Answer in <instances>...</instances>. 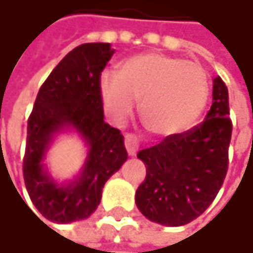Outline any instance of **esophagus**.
<instances>
[{
    "instance_id": "34e87169",
    "label": "esophagus",
    "mask_w": 253,
    "mask_h": 253,
    "mask_svg": "<svg viewBox=\"0 0 253 253\" xmlns=\"http://www.w3.org/2000/svg\"><path fill=\"white\" fill-rule=\"evenodd\" d=\"M125 145H126L128 155H136V152L139 149V139H137V136L133 134V133H127L126 136H125Z\"/></svg>"
}]
</instances>
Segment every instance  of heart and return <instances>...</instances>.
<instances>
[{
    "mask_svg": "<svg viewBox=\"0 0 253 253\" xmlns=\"http://www.w3.org/2000/svg\"><path fill=\"white\" fill-rule=\"evenodd\" d=\"M105 111L125 120L139 101L145 127L158 136H174L193 126L208 102L210 84L204 69L166 54L148 52L127 58L119 73L99 82Z\"/></svg>",
    "mask_w": 253,
    "mask_h": 253,
    "instance_id": "b5f03b06",
    "label": "heart"
}]
</instances>
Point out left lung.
I'll return each instance as SVG.
<instances>
[{
	"mask_svg": "<svg viewBox=\"0 0 253 253\" xmlns=\"http://www.w3.org/2000/svg\"><path fill=\"white\" fill-rule=\"evenodd\" d=\"M228 116L227 86L215 77L212 105L201 125L137 152L146 177L136 190V205L148 220L184 226L212 204L227 174L233 130Z\"/></svg>",
	"mask_w": 253,
	"mask_h": 253,
	"instance_id": "obj_1",
	"label": "left lung"
}]
</instances>
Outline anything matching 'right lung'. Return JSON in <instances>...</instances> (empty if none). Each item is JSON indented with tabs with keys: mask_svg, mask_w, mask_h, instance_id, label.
<instances>
[{
	"mask_svg": "<svg viewBox=\"0 0 253 253\" xmlns=\"http://www.w3.org/2000/svg\"><path fill=\"white\" fill-rule=\"evenodd\" d=\"M110 43H82L72 49L42 83L27 120L23 177L36 210L52 223L87 218L99 205L102 187L127 160L125 137L104 122L101 73L111 60ZM75 126L89 146L81 176L58 185L42 161L53 134Z\"/></svg>",
	"mask_w": 253,
	"mask_h": 253,
	"instance_id": "add662e5",
	"label": "right lung"
}]
</instances>
